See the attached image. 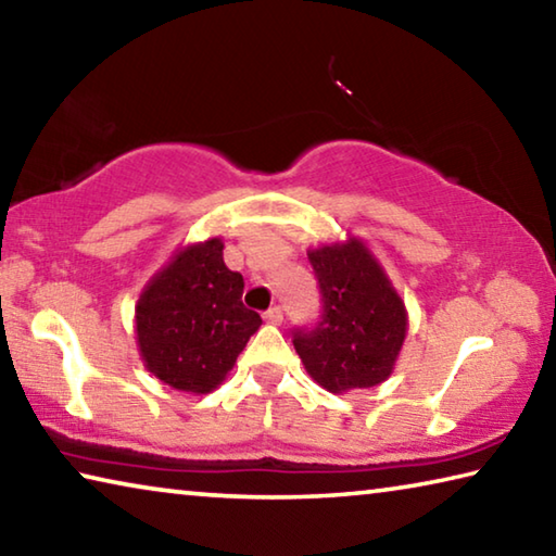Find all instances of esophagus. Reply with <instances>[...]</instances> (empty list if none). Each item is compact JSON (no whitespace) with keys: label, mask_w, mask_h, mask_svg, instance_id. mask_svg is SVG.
I'll return each mask as SVG.
<instances>
[{"label":"esophagus","mask_w":556,"mask_h":556,"mask_svg":"<svg viewBox=\"0 0 556 556\" xmlns=\"http://www.w3.org/2000/svg\"><path fill=\"white\" fill-rule=\"evenodd\" d=\"M265 321L267 324H275V326H279L281 321H285V312H281V306H271L269 312L265 314Z\"/></svg>","instance_id":"1"}]
</instances>
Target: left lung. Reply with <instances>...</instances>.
<instances>
[{
  "label": "left lung",
  "instance_id": "8db88e82",
  "mask_svg": "<svg viewBox=\"0 0 556 556\" xmlns=\"http://www.w3.org/2000/svg\"><path fill=\"white\" fill-rule=\"evenodd\" d=\"M308 262L321 308L314 324L291 328L308 375L328 392L388 380L407 333V314L378 262L357 240L308 252Z\"/></svg>",
  "mask_w": 556,
  "mask_h": 556
}]
</instances>
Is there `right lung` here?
<instances>
[{
	"instance_id": "1",
	"label": "right lung",
	"mask_w": 556,
	"mask_h": 556,
	"mask_svg": "<svg viewBox=\"0 0 556 556\" xmlns=\"http://www.w3.org/2000/svg\"><path fill=\"white\" fill-rule=\"evenodd\" d=\"M244 279L223 262V242L178 252L137 304V341L149 372L184 392H211L262 326L242 304Z\"/></svg>"
}]
</instances>
